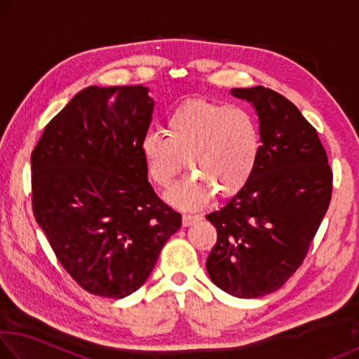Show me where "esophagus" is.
<instances>
[{"label":"esophagus","instance_id":"esophagus-1","mask_svg":"<svg viewBox=\"0 0 359 359\" xmlns=\"http://www.w3.org/2000/svg\"><path fill=\"white\" fill-rule=\"evenodd\" d=\"M198 220H199L198 215H184L182 217V224H184V226H191V224Z\"/></svg>","mask_w":359,"mask_h":359}]
</instances>
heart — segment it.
<instances>
[{
    "label": "heart",
    "mask_w": 359,
    "mask_h": 359,
    "mask_svg": "<svg viewBox=\"0 0 359 359\" xmlns=\"http://www.w3.org/2000/svg\"><path fill=\"white\" fill-rule=\"evenodd\" d=\"M165 133L147 131L139 149L151 182L163 190L174 184L185 160L193 174L168 193L177 208H201L214 191L220 198L234 196L258 166L259 126L242 107L187 101L168 115Z\"/></svg>",
    "instance_id": "obj_1"
}]
</instances>
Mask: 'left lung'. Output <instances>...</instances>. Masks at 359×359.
Listing matches in <instances>:
<instances>
[{"instance_id":"obj_1","label":"left lung","mask_w":359,"mask_h":359,"mask_svg":"<svg viewBox=\"0 0 359 359\" xmlns=\"http://www.w3.org/2000/svg\"><path fill=\"white\" fill-rule=\"evenodd\" d=\"M231 95L257 111L261 155L247 185L205 215L218 234L205 269L218 288L250 299L278 290L301 266L330 208L332 171L293 102L264 87Z\"/></svg>"}]
</instances>
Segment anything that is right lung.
Returning <instances> with one entry per match:
<instances>
[{
  "mask_svg": "<svg viewBox=\"0 0 359 359\" xmlns=\"http://www.w3.org/2000/svg\"><path fill=\"white\" fill-rule=\"evenodd\" d=\"M154 104L142 85H92L50 120L32 154L36 222L66 272L96 296L141 288L182 224L149 184L139 149Z\"/></svg>",
  "mask_w": 359,
  "mask_h": 359,
  "instance_id": "right-lung-1",
  "label": "right lung"
}]
</instances>
